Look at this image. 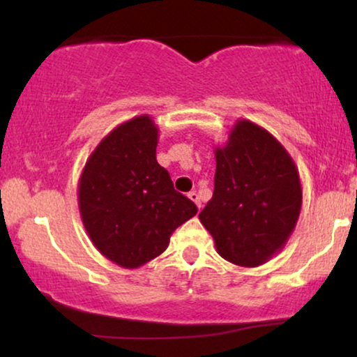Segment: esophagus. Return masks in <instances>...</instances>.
<instances>
[{"mask_svg": "<svg viewBox=\"0 0 357 357\" xmlns=\"http://www.w3.org/2000/svg\"><path fill=\"white\" fill-rule=\"evenodd\" d=\"M188 198L192 199V202H193L195 204H197L198 208H202V199H199V195H198L197 192H190V193H188Z\"/></svg>", "mask_w": 357, "mask_h": 357, "instance_id": "1", "label": "esophagus"}]
</instances>
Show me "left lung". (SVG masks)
I'll list each match as a JSON object with an SVG mask.
<instances>
[{"label": "left lung", "instance_id": "8db88e82", "mask_svg": "<svg viewBox=\"0 0 357 357\" xmlns=\"http://www.w3.org/2000/svg\"><path fill=\"white\" fill-rule=\"evenodd\" d=\"M214 158V193L199 221L224 260L260 266L294 232L302 208L299 170L270 131L245 119L236 120Z\"/></svg>", "mask_w": 357, "mask_h": 357}]
</instances>
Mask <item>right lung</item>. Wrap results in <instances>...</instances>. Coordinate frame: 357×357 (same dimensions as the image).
Listing matches in <instances>:
<instances>
[{
	"label": "right lung",
	"instance_id": "add662e5",
	"mask_svg": "<svg viewBox=\"0 0 357 357\" xmlns=\"http://www.w3.org/2000/svg\"><path fill=\"white\" fill-rule=\"evenodd\" d=\"M158 143L153 116L123 121L96 146L77 183V206L91 242L126 270L159 257L175 229L198 211L159 165Z\"/></svg>",
	"mask_w": 357,
	"mask_h": 357
}]
</instances>
